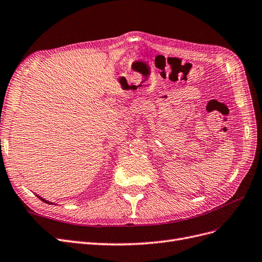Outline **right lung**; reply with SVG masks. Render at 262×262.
Wrapping results in <instances>:
<instances>
[{
    "label": "right lung",
    "mask_w": 262,
    "mask_h": 262,
    "mask_svg": "<svg viewBox=\"0 0 262 262\" xmlns=\"http://www.w3.org/2000/svg\"><path fill=\"white\" fill-rule=\"evenodd\" d=\"M39 198H41V197H39ZM41 201H43V202H45V203H48V204H51L50 202H47V201H44V200H43V198H41Z\"/></svg>",
    "instance_id": "add662e5"
}]
</instances>
